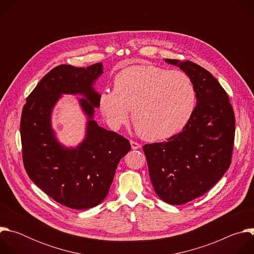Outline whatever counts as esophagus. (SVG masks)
Masks as SVG:
<instances>
[{
  "label": "esophagus",
  "instance_id": "1",
  "mask_svg": "<svg viewBox=\"0 0 254 254\" xmlns=\"http://www.w3.org/2000/svg\"><path fill=\"white\" fill-rule=\"evenodd\" d=\"M130 146H131L132 150H137V149L141 148V144L136 142V141H134V140H130Z\"/></svg>",
  "mask_w": 254,
  "mask_h": 254
}]
</instances>
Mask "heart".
<instances>
[{"label":"heart","mask_w":254,"mask_h":254,"mask_svg":"<svg viewBox=\"0 0 254 254\" xmlns=\"http://www.w3.org/2000/svg\"><path fill=\"white\" fill-rule=\"evenodd\" d=\"M196 105V89L183 71L138 64L123 69L114 79V89L99 96V108L107 123L118 128L131 121L141 137L168 138L190 121Z\"/></svg>","instance_id":"b5f03b06"}]
</instances>
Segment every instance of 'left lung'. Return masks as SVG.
<instances>
[{
    "mask_svg": "<svg viewBox=\"0 0 254 254\" xmlns=\"http://www.w3.org/2000/svg\"><path fill=\"white\" fill-rule=\"evenodd\" d=\"M165 61L191 78L197 104L182 131L142 149L156 194L168 204L182 205L208 192L228 170L235 117L227 92L208 70L189 60Z\"/></svg>",
    "mask_w": 254,
    "mask_h": 254,
    "instance_id": "1",
    "label": "left lung"
}]
</instances>
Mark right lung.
Segmentation results:
<instances>
[{
  "instance_id": "obj_1",
  "label": "right lung",
  "mask_w": 254,
  "mask_h": 254,
  "mask_svg": "<svg viewBox=\"0 0 254 254\" xmlns=\"http://www.w3.org/2000/svg\"><path fill=\"white\" fill-rule=\"evenodd\" d=\"M102 68V63L54 67L29 94L21 116L22 157L29 178L57 203L75 210L95 207L105 198L120 161L130 151L127 138L91 120L100 96L92 83ZM62 93H80L87 98L81 100L91 119L87 138L73 150L56 140L50 124L52 108Z\"/></svg>"
}]
</instances>
